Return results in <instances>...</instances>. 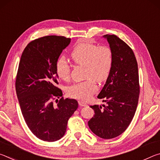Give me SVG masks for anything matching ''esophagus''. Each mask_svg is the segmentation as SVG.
<instances>
[{
    "label": "esophagus",
    "instance_id": "obj_1",
    "mask_svg": "<svg viewBox=\"0 0 160 160\" xmlns=\"http://www.w3.org/2000/svg\"><path fill=\"white\" fill-rule=\"evenodd\" d=\"M79 105L81 107H87L88 106V104H87V103L85 102L80 101V102H79Z\"/></svg>",
    "mask_w": 160,
    "mask_h": 160
}]
</instances>
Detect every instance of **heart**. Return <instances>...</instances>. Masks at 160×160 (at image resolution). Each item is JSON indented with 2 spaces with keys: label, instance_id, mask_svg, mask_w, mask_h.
I'll return each mask as SVG.
<instances>
[{
  "label": "heart",
  "instance_id": "1",
  "mask_svg": "<svg viewBox=\"0 0 160 160\" xmlns=\"http://www.w3.org/2000/svg\"><path fill=\"white\" fill-rule=\"evenodd\" d=\"M70 57L78 66H85V80L75 82L66 89L68 95L72 98L87 100L97 90L96 81H106L112 71L113 63V51L109 46H99L90 42H80L70 53ZM57 76L63 80L70 78V66L63 58H58L55 63Z\"/></svg>",
  "mask_w": 160,
  "mask_h": 160
}]
</instances>
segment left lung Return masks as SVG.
Returning a JSON list of instances; mask_svg holds the SVG:
<instances>
[{"label":"left lung","instance_id":"left-lung-1","mask_svg":"<svg viewBox=\"0 0 160 160\" xmlns=\"http://www.w3.org/2000/svg\"><path fill=\"white\" fill-rule=\"evenodd\" d=\"M104 37L113 54L112 71L97 96L106 105L90 106L94 116L88 126L97 136L112 139L126 131L135 115L140 94L139 75L132 48L114 34Z\"/></svg>","mask_w":160,"mask_h":160}]
</instances>
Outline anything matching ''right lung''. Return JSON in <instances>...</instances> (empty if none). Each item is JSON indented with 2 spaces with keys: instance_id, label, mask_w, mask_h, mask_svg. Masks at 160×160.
Wrapping results in <instances>:
<instances>
[{
  "instance_id": "obj_1",
  "label": "right lung",
  "mask_w": 160,
  "mask_h": 160,
  "mask_svg": "<svg viewBox=\"0 0 160 160\" xmlns=\"http://www.w3.org/2000/svg\"><path fill=\"white\" fill-rule=\"evenodd\" d=\"M70 40L56 35L32 40L19 63L15 90L21 112L32 133L44 141L61 139L68 119L78 107L77 100L62 97L55 71L56 61Z\"/></svg>"
}]
</instances>
